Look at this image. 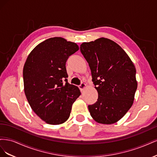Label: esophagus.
Wrapping results in <instances>:
<instances>
[{
	"label": "esophagus",
	"instance_id": "34e87169",
	"mask_svg": "<svg viewBox=\"0 0 157 157\" xmlns=\"http://www.w3.org/2000/svg\"><path fill=\"white\" fill-rule=\"evenodd\" d=\"M86 88V84H85V83H83V82H82L81 84H80V85L79 86V88H80V91H83V90Z\"/></svg>",
	"mask_w": 157,
	"mask_h": 157
}]
</instances>
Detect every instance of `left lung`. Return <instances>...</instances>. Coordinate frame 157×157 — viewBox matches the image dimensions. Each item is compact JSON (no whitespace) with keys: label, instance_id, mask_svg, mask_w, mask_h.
<instances>
[{"label":"left lung","instance_id":"8db88e82","mask_svg":"<svg viewBox=\"0 0 157 157\" xmlns=\"http://www.w3.org/2000/svg\"><path fill=\"white\" fill-rule=\"evenodd\" d=\"M80 48L98 93V101L88 105L90 115L100 124L115 123L134 103L137 87L135 66L126 52L107 38L83 42Z\"/></svg>","mask_w":157,"mask_h":157}]
</instances>
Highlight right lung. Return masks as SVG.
Masks as SVG:
<instances>
[{
  "mask_svg": "<svg viewBox=\"0 0 157 157\" xmlns=\"http://www.w3.org/2000/svg\"><path fill=\"white\" fill-rule=\"evenodd\" d=\"M78 50L77 44L63 38H50L35 46L26 59L23 70L25 96L33 111L47 124L67 121L81 94L66 79V61Z\"/></svg>",
  "mask_w": 157,
  "mask_h": 157,
  "instance_id": "right-lung-1",
  "label": "right lung"
}]
</instances>
